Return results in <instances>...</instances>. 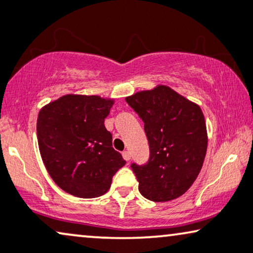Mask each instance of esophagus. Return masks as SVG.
<instances>
[{"label": "esophagus", "instance_id": "esophagus-1", "mask_svg": "<svg viewBox=\"0 0 253 253\" xmlns=\"http://www.w3.org/2000/svg\"><path fill=\"white\" fill-rule=\"evenodd\" d=\"M123 158L125 161H129L130 160V153L127 152V150H125V152H123Z\"/></svg>", "mask_w": 253, "mask_h": 253}]
</instances>
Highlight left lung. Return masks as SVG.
<instances>
[{
  "instance_id": "8db88e82",
  "label": "left lung",
  "mask_w": 253,
  "mask_h": 253,
  "mask_svg": "<svg viewBox=\"0 0 253 253\" xmlns=\"http://www.w3.org/2000/svg\"><path fill=\"white\" fill-rule=\"evenodd\" d=\"M145 123L150 156L145 166L132 165L143 197L168 202L193 185L207 154L208 133L196 103L167 85H156L126 97Z\"/></svg>"
}]
</instances>
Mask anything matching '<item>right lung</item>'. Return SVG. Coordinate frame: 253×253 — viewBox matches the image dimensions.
I'll return each mask as SVG.
<instances>
[{
	"instance_id": "1",
	"label": "right lung",
	"mask_w": 253,
	"mask_h": 253,
	"mask_svg": "<svg viewBox=\"0 0 253 253\" xmlns=\"http://www.w3.org/2000/svg\"><path fill=\"white\" fill-rule=\"evenodd\" d=\"M113 98L65 94L41 108L37 118L40 153L60 189L81 198L106 194L112 177L126 161L112 147L104 121Z\"/></svg>"
}]
</instances>
